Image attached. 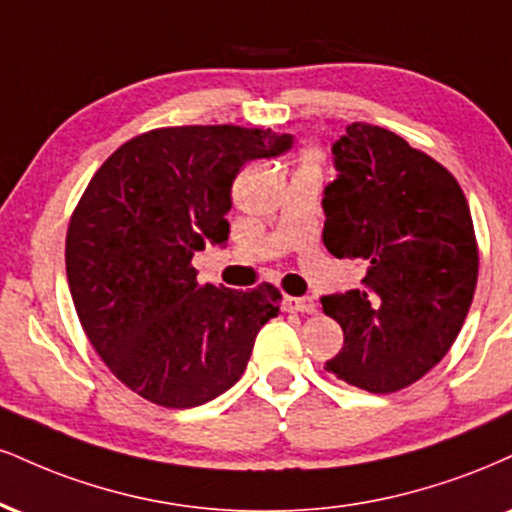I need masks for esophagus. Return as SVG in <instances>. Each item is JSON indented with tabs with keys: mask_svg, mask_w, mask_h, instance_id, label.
Listing matches in <instances>:
<instances>
[{
	"mask_svg": "<svg viewBox=\"0 0 512 512\" xmlns=\"http://www.w3.org/2000/svg\"><path fill=\"white\" fill-rule=\"evenodd\" d=\"M283 310L286 312H298V315H312L317 310L315 300L312 298H283Z\"/></svg>",
	"mask_w": 512,
	"mask_h": 512,
	"instance_id": "34e87169",
	"label": "esophagus"
}]
</instances>
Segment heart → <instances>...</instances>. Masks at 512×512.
<instances>
[{
  "label": "heart",
  "instance_id": "obj_1",
  "mask_svg": "<svg viewBox=\"0 0 512 512\" xmlns=\"http://www.w3.org/2000/svg\"><path fill=\"white\" fill-rule=\"evenodd\" d=\"M303 164H317V155L312 150H307L303 155Z\"/></svg>",
  "mask_w": 512,
  "mask_h": 512
}]
</instances>
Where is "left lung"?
<instances>
[{
  "label": "left lung",
  "instance_id": "1",
  "mask_svg": "<svg viewBox=\"0 0 512 512\" xmlns=\"http://www.w3.org/2000/svg\"><path fill=\"white\" fill-rule=\"evenodd\" d=\"M334 164L322 240L367 276L362 288L322 298L343 329L326 372L396 393L439 365L470 312L479 272L470 207L446 166L372 123H350Z\"/></svg>",
  "mask_w": 512,
  "mask_h": 512
}]
</instances>
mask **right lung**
<instances>
[{
	"instance_id": "add662e5",
	"label": "right lung",
	"mask_w": 512,
	"mask_h": 512,
	"mask_svg": "<svg viewBox=\"0 0 512 512\" xmlns=\"http://www.w3.org/2000/svg\"><path fill=\"white\" fill-rule=\"evenodd\" d=\"M291 135L174 126L109 155L73 209L66 276L85 336L121 384L162 408H195L245 372L281 291L197 281L193 255L229 240L240 166L291 150Z\"/></svg>"
}]
</instances>
